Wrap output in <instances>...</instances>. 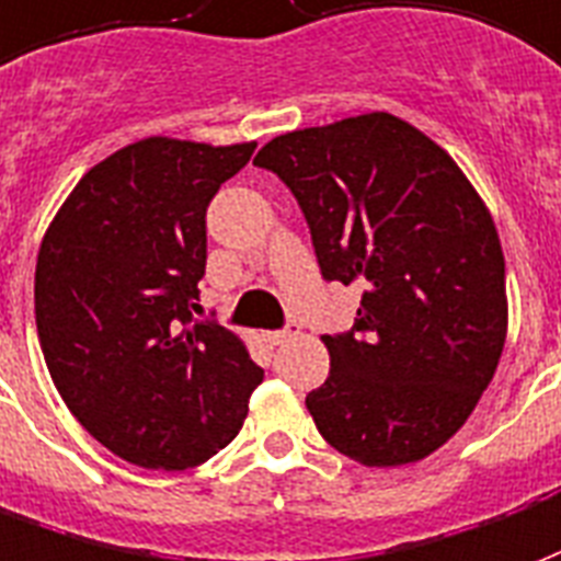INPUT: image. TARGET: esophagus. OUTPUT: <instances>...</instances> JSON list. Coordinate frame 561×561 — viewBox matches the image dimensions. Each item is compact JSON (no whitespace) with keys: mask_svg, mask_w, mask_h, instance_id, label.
I'll return each mask as SVG.
<instances>
[{"mask_svg":"<svg viewBox=\"0 0 561 561\" xmlns=\"http://www.w3.org/2000/svg\"><path fill=\"white\" fill-rule=\"evenodd\" d=\"M298 334V329H284V331H268V334H265V341L272 343V346H280V343H286V341H293V337H296Z\"/></svg>","mask_w":561,"mask_h":561,"instance_id":"esophagus-1","label":"esophagus"}]
</instances>
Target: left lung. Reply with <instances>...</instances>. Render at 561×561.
Returning a JSON list of instances; mask_svg holds the SVG:
<instances>
[{"mask_svg": "<svg viewBox=\"0 0 561 561\" xmlns=\"http://www.w3.org/2000/svg\"><path fill=\"white\" fill-rule=\"evenodd\" d=\"M296 194L325 280L362 284L355 329L322 334L308 394L322 439L362 466L419 463L472 415L505 334L490 208L443 146L391 113L268 140L253 158Z\"/></svg>", "mask_w": 561, "mask_h": 561, "instance_id": "obj_1", "label": "left lung"}]
</instances>
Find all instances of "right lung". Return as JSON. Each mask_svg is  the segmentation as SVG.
<instances>
[{"mask_svg":"<svg viewBox=\"0 0 561 561\" xmlns=\"http://www.w3.org/2000/svg\"><path fill=\"white\" fill-rule=\"evenodd\" d=\"M253 149L130 142L77 182L41 239L35 325L53 386L98 443L142 469L206 463L263 382L236 331L194 322L206 206Z\"/></svg>","mask_w":561,"mask_h":561,"instance_id":"obj_1","label":"right lung"}]
</instances>
